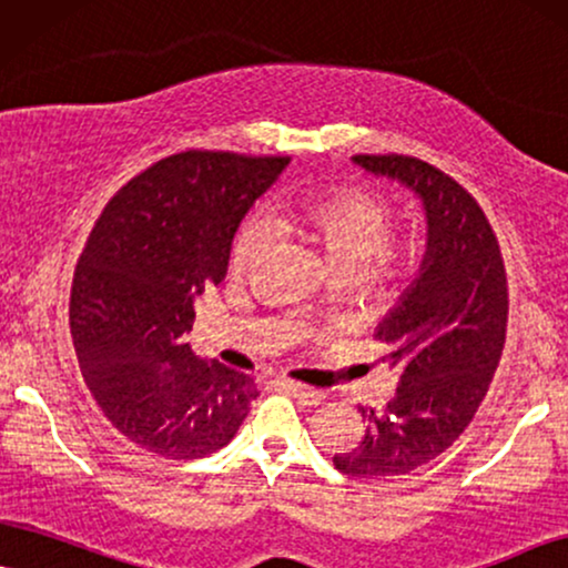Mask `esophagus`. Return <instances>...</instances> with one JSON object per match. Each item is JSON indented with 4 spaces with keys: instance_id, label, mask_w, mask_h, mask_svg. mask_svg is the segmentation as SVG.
Returning <instances> with one entry per match:
<instances>
[{
    "instance_id": "esophagus-1",
    "label": "esophagus",
    "mask_w": 568,
    "mask_h": 568,
    "mask_svg": "<svg viewBox=\"0 0 568 568\" xmlns=\"http://www.w3.org/2000/svg\"><path fill=\"white\" fill-rule=\"evenodd\" d=\"M288 387V393H293L298 400H304L308 406H317L325 400V390H317V387H308V385H301V383H283Z\"/></svg>"
}]
</instances>
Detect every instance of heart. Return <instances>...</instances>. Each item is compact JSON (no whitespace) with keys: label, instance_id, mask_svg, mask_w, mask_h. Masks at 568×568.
Masks as SVG:
<instances>
[{"label":"heart","instance_id":"heart-1","mask_svg":"<svg viewBox=\"0 0 568 568\" xmlns=\"http://www.w3.org/2000/svg\"><path fill=\"white\" fill-rule=\"evenodd\" d=\"M396 201L364 185H335L280 199L275 225L317 246L337 277H354L369 291H383L419 267L422 239L416 231L393 235ZM272 225L248 217L231 241V270L254 272L272 248Z\"/></svg>","mask_w":568,"mask_h":568}]
</instances>
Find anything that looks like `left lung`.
I'll use <instances>...</instances> for the list:
<instances>
[{"label":"left lung","instance_id":"1","mask_svg":"<svg viewBox=\"0 0 568 568\" xmlns=\"http://www.w3.org/2000/svg\"><path fill=\"white\" fill-rule=\"evenodd\" d=\"M354 162L419 193L429 225L422 275L375 333L396 390L383 406H358L362 443L333 456L348 477H396L440 456L475 419L504 356L508 280L490 220L454 178L404 154Z\"/></svg>","mask_w":568,"mask_h":568}]
</instances>
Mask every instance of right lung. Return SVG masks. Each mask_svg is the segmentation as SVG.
Returning a JSON list of instances; mask_svg holds the SVG:
<instances>
[{
  "label": "right lung",
  "mask_w": 568,
  "mask_h": 568,
  "mask_svg": "<svg viewBox=\"0 0 568 568\" xmlns=\"http://www.w3.org/2000/svg\"><path fill=\"white\" fill-rule=\"evenodd\" d=\"M288 162L170 154L131 178L93 222L70 288V335L93 400L152 454H214L260 396L254 377L201 362L185 333L193 298L225 277L243 214Z\"/></svg>",
  "instance_id": "right-lung-1"
}]
</instances>
